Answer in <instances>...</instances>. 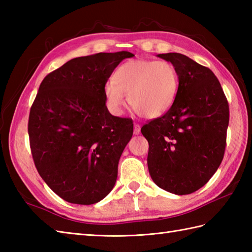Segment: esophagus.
Masks as SVG:
<instances>
[{"instance_id": "34e87169", "label": "esophagus", "mask_w": 252, "mask_h": 252, "mask_svg": "<svg viewBox=\"0 0 252 252\" xmlns=\"http://www.w3.org/2000/svg\"><path fill=\"white\" fill-rule=\"evenodd\" d=\"M134 134L135 135H137V134H140V132H141V126L140 125H137V123H134Z\"/></svg>"}]
</instances>
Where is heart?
<instances>
[{"mask_svg":"<svg viewBox=\"0 0 252 252\" xmlns=\"http://www.w3.org/2000/svg\"><path fill=\"white\" fill-rule=\"evenodd\" d=\"M179 73L169 62L129 61L117 69L114 80L105 84L106 104L115 115H120L127 103L147 119L167 112L179 91Z\"/></svg>","mask_w":252,"mask_h":252,"instance_id":"b5f03b06","label":"heart"}]
</instances>
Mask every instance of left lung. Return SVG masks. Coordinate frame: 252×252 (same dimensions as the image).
Segmentation results:
<instances>
[{
	"instance_id": "obj_1",
	"label": "left lung",
	"mask_w": 252,
	"mask_h": 252,
	"mask_svg": "<svg viewBox=\"0 0 252 252\" xmlns=\"http://www.w3.org/2000/svg\"><path fill=\"white\" fill-rule=\"evenodd\" d=\"M179 73L171 108L142 126L148 171L155 184L175 195L191 194L216 173L224 157L228 103L210 69L180 53L159 54Z\"/></svg>"
}]
</instances>
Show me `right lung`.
<instances>
[{
	"mask_svg": "<svg viewBox=\"0 0 252 252\" xmlns=\"http://www.w3.org/2000/svg\"><path fill=\"white\" fill-rule=\"evenodd\" d=\"M133 56L122 51L73 58L40 84L28 122L31 154L41 178L63 200L92 205L114 189L133 121L110 114L104 88Z\"/></svg>",
	"mask_w": 252,
	"mask_h": 252,
	"instance_id": "obj_1",
	"label": "right lung"
}]
</instances>
